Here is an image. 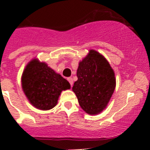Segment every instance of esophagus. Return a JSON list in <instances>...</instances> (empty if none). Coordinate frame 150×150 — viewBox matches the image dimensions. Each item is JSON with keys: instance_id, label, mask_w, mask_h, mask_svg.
Returning <instances> with one entry per match:
<instances>
[{"instance_id": "34e87169", "label": "esophagus", "mask_w": 150, "mask_h": 150, "mask_svg": "<svg viewBox=\"0 0 150 150\" xmlns=\"http://www.w3.org/2000/svg\"><path fill=\"white\" fill-rule=\"evenodd\" d=\"M67 81H69V84L71 85V86H72V85H73V79H72V78H67Z\"/></svg>"}]
</instances>
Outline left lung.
I'll list each match as a JSON object with an SVG mask.
<instances>
[{
    "label": "left lung",
    "mask_w": 150,
    "mask_h": 150,
    "mask_svg": "<svg viewBox=\"0 0 150 150\" xmlns=\"http://www.w3.org/2000/svg\"><path fill=\"white\" fill-rule=\"evenodd\" d=\"M78 81L72 91L81 108L89 115H97L106 108L116 86L115 72L107 60L95 50L80 62Z\"/></svg>",
    "instance_id": "1"
}]
</instances>
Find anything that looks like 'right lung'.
I'll return each mask as SVG.
<instances>
[{"instance_id":"right-lung-1","label":"right lung","mask_w":150,"mask_h":150,"mask_svg":"<svg viewBox=\"0 0 150 150\" xmlns=\"http://www.w3.org/2000/svg\"><path fill=\"white\" fill-rule=\"evenodd\" d=\"M22 87L32 105L48 110L57 105L61 92L70 88V84L46 63L34 59L22 73Z\"/></svg>"}]
</instances>
